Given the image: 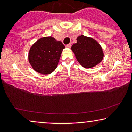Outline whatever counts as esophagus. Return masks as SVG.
<instances>
[{
  "label": "esophagus",
  "instance_id": "esophagus-1",
  "mask_svg": "<svg viewBox=\"0 0 132 132\" xmlns=\"http://www.w3.org/2000/svg\"><path fill=\"white\" fill-rule=\"evenodd\" d=\"M71 44H68V45H66V48H71Z\"/></svg>",
  "mask_w": 132,
  "mask_h": 132
}]
</instances>
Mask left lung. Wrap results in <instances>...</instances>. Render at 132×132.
I'll return each instance as SVG.
<instances>
[{"label":"left lung","instance_id":"8db88e82","mask_svg":"<svg viewBox=\"0 0 132 132\" xmlns=\"http://www.w3.org/2000/svg\"><path fill=\"white\" fill-rule=\"evenodd\" d=\"M77 42L71 46L78 62L85 68H91L100 63L103 59L101 46L95 40L81 35Z\"/></svg>","mask_w":132,"mask_h":132}]
</instances>
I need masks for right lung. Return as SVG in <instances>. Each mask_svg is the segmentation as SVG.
Wrapping results in <instances>:
<instances>
[{
	"label": "right lung",
	"mask_w": 132,
	"mask_h": 132,
	"mask_svg": "<svg viewBox=\"0 0 132 132\" xmlns=\"http://www.w3.org/2000/svg\"><path fill=\"white\" fill-rule=\"evenodd\" d=\"M65 46L51 37H44L32 45L28 60L32 68L41 74H50L57 68L61 53Z\"/></svg>",
	"instance_id": "right-lung-1"
}]
</instances>
